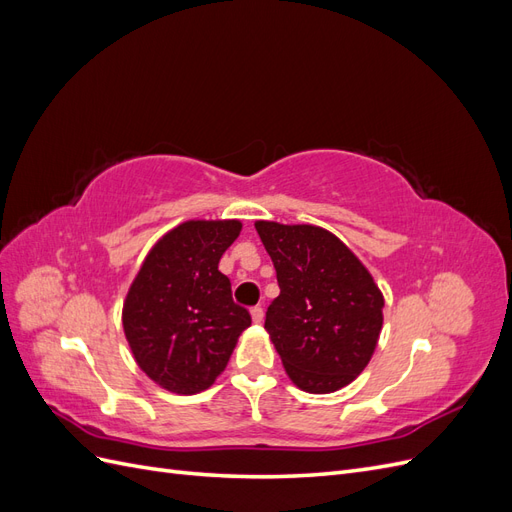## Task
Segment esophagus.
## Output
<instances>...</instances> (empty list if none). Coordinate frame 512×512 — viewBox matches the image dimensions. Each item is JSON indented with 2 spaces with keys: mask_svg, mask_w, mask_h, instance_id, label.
Masks as SVG:
<instances>
[{
  "mask_svg": "<svg viewBox=\"0 0 512 512\" xmlns=\"http://www.w3.org/2000/svg\"><path fill=\"white\" fill-rule=\"evenodd\" d=\"M262 318H265V309H262L260 305L252 307V320H254L256 324H260V322H262Z\"/></svg>",
  "mask_w": 512,
  "mask_h": 512,
  "instance_id": "34e87169",
  "label": "esophagus"
}]
</instances>
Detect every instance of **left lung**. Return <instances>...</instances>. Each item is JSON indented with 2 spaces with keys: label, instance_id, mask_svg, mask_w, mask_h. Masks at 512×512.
Listing matches in <instances>:
<instances>
[{
  "label": "left lung",
  "instance_id": "1",
  "mask_svg": "<svg viewBox=\"0 0 512 512\" xmlns=\"http://www.w3.org/2000/svg\"><path fill=\"white\" fill-rule=\"evenodd\" d=\"M280 284L265 329L290 380L307 393L344 389L367 367L382 329L374 277L333 232L256 222Z\"/></svg>",
  "mask_w": 512,
  "mask_h": 512
}]
</instances>
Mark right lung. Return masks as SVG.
<instances>
[{
  "label": "right lung",
  "mask_w": 512,
  "mask_h": 512,
  "mask_svg": "<svg viewBox=\"0 0 512 512\" xmlns=\"http://www.w3.org/2000/svg\"><path fill=\"white\" fill-rule=\"evenodd\" d=\"M237 220L183 222L153 245L123 303L134 359L162 389L194 395L218 378L252 316L218 269Z\"/></svg>",
  "instance_id": "right-lung-1"
}]
</instances>
